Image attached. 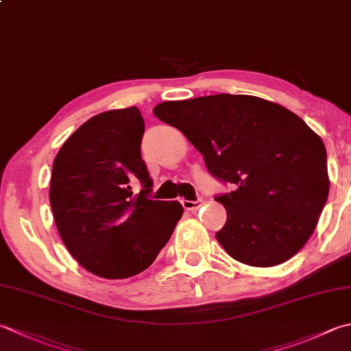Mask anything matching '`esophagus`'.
<instances>
[{
  "label": "esophagus",
  "instance_id": "obj_1",
  "mask_svg": "<svg viewBox=\"0 0 351 351\" xmlns=\"http://www.w3.org/2000/svg\"><path fill=\"white\" fill-rule=\"evenodd\" d=\"M181 204H182V207L185 208V210H197L199 207H201L202 205V199H196V201H187V199H182L181 201Z\"/></svg>",
  "mask_w": 351,
  "mask_h": 351
}]
</instances>
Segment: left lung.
Listing matches in <instances>:
<instances>
[{"label":"left lung","instance_id":"left-lung-1","mask_svg":"<svg viewBox=\"0 0 351 351\" xmlns=\"http://www.w3.org/2000/svg\"><path fill=\"white\" fill-rule=\"evenodd\" d=\"M202 154L226 210L216 239L237 262L276 266L312 236L328 196L324 143L289 109L254 95L216 94L154 108Z\"/></svg>","mask_w":351,"mask_h":351}]
</instances>
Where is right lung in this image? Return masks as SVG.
I'll use <instances>...</instances> for the list:
<instances>
[{
	"instance_id": "1",
	"label": "right lung",
	"mask_w": 351,
	"mask_h": 351,
	"mask_svg": "<svg viewBox=\"0 0 351 351\" xmlns=\"http://www.w3.org/2000/svg\"><path fill=\"white\" fill-rule=\"evenodd\" d=\"M144 120L136 106L94 115L53 162L50 204L66 250L95 276H136L154 263L182 216L176 201H152L141 158ZM142 191L134 195L132 185Z\"/></svg>"
}]
</instances>
